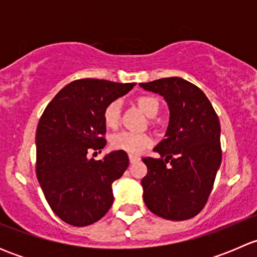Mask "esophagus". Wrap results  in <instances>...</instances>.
I'll return each instance as SVG.
<instances>
[{
	"instance_id": "34e87169",
	"label": "esophagus",
	"mask_w": 257,
	"mask_h": 257,
	"mask_svg": "<svg viewBox=\"0 0 257 257\" xmlns=\"http://www.w3.org/2000/svg\"><path fill=\"white\" fill-rule=\"evenodd\" d=\"M141 159V158L139 157H137V155H129V162H131V164H133V163H136V162H138V160Z\"/></svg>"
}]
</instances>
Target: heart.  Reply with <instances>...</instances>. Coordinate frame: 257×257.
Wrapping results in <instances>:
<instances>
[{
    "label": "heart",
    "mask_w": 257,
    "mask_h": 257,
    "mask_svg": "<svg viewBox=\"0 0 257 257\" xmlns=\"http://www.w3.org/2000/svg\"><path fill=\"white\" fill-rule=\"evenodd\" d=\"M139 108L148 116H154L159 110V102L152 95H142L137 99ZM120 119V103L119 100H113L103 110V120L108 128H115ZM152 143V138L147 133H137V132L123 131L114 134L110 138V145L113 149L129 154H139Z\"/></svg>",
    "instance_id": "b5f03b06"
}]
</instances>
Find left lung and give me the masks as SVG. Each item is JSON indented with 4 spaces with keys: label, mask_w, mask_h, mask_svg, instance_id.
<instances>
[{
    "label": "left lung",
    "mask_w": 257,
    "mask_h": 257,
    "mask_svg": "<svg viewBox=\"0 0 257 257\" xmlns=\"http://www.w3.org/2000/svg\"><path fill=\"white\" fill-rule=\"evenodd\" d=\"M141 87L163 95L170 110L167 138L154 148L160 158H143L144 203L163 219H191L205 206L221 164L217 114L200 88L179 77Z\"/></svg>",
    "instance_id": "8db88e82"
}]
</instances>
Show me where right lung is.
Returning <instances> with one entry per match:
<instances>
[{
	"instance_id": "obj_1",
	"label": "right lung",
	"mask_w": 257,
	"mask_h": 257,
	"mask_svg": "<svg viewBox=\"0 0 257 257\" xmlns=\"http://www.w3.org/2000/svg\"><path fill=\"white\" fill-rule=\"evenodd\" d=\"M134 85L93 78L73 80L57 93L38 121V183L48 205L67 224L87 226L112 206V184L128 168V155L115 150L94 160L88 159V154L107 143L104 108Z\"/></svg>"
}]
</instances>
